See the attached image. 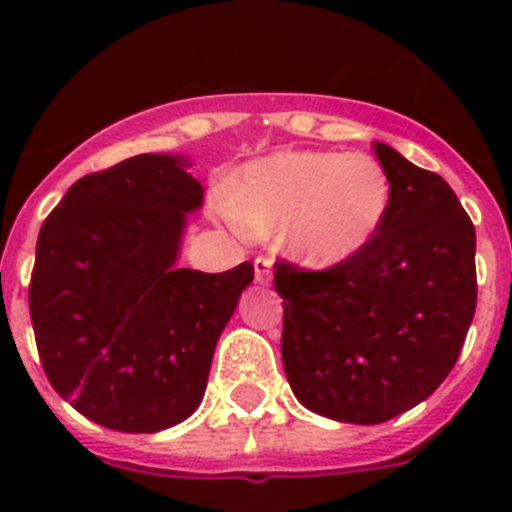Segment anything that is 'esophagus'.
<instances>
[{"instance_id": "1", "label": "esophagus", "mask_w": 512, "mask_h": 512, "mask_svg": "<svg viewBox=\"0 0 512 512\" xmlns=\"http://www.w3.org/2000/svg\"><path fill=\"white\" fill-rule=\"evenodd\" d=\"M255 280L257 285H270L272 282V257H257L255 260Z\"/></svg>"}]
</instances>
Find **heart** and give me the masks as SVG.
<instances>
[{
  "mask_svg": "<svg viewBox=\"0 0 512 512\" xmlns=\"http://www.w3.org/2000/svg\"><path fill=\"white\" fill-rule=\"evenodd\" d=\"M389 205V175L366 153L280 151L245 165L230 218L257 237L285 227L299 262L337 267L379 235Z\"/></svg>",
  "mask_w": 512,
  "mask_h": 512,
  "instance_id": "heart-1",
  "label": "heart"
}]
</instances>
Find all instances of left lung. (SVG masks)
I'll list each match as a JSON object with an SVG mask.
<instances>
[{"label": "left lung", "mask_w": 512, "mask_h": 512, "mask_svg": "<svg viewBox=\"0 0 512 512\" xmlns=\"http://www.w3.org/2000/svg\"><path fill=\"white\" fill-rule=\"evenodd\" d=\"M391 183L379 235L327 270L275 262L282 364L299 404L384 423L433 394L476 314V227L441 175L374 143Z\"/></svg>", "instance_id": "left-lung-1"}]
</instances>
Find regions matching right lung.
Masks as SVG:
<instances>
[{"instance_id":"obj_1","label":"right lung","mask_w":512,"mask_h":512,"mask_svg":"<svg viewBox=\"0 0 512 512\" xmlns=\"http://www.w3.org/2000/svg\"><path fill=\"white\" fill-rule=\"evenodd\" d=\"M143 153L76 180L36 240L29 314L46 379L98 426L156 433L203 401L215 344L255 277L175 267L203 185Z\"/></svg>"}]
</instances>
